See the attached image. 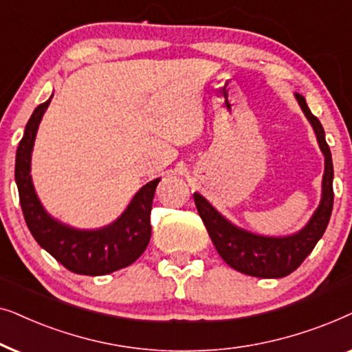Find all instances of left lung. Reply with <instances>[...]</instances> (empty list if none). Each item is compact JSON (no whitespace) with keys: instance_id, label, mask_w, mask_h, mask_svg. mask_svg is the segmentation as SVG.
Masks as SVG:
<instances>
[{"instance_id":"1","label":"left lung","mask_w":352,"mask_h":352,"mask_svg":"<svg viewBox=\"0 0 352 352\" xmlns=\"http://www.w3.org/2000/svg\"><path fill=\"white\" fill-rule=\"evenodd\" d=\"M304 116L311 122L318 146L325 156L322 179V196L316 212L301 230L285 236L257 235L232 223L223 217L204 196L195 193V204L199 217L208 228L215 250L232 269L259 278H282L292 274L311 254L317 241L325 233L333 209V162L320 120L312 114L302 95L294 93Z\"/></svg>"}]
</instances>
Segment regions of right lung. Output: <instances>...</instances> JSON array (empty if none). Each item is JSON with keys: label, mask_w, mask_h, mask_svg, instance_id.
<instances>
[{"label": "right lung", "mask_w": 352, "mask_h": 352, "mask_svg": "<svg viewBox=\"0 0 352 352\" xmlns=\"http://www.w3.org/2000/svg\"><path fill=\"white\" fill-rule=\"evenodd\" d=\"M45 101L27 122L16 153V184L27 227L35 241L65 269L80 275H106L133 264L151 238V206L161 179L143 185L114 222L101 228H75L46 212L32 182V151L50 102Z\"/></svg>", "instance_id": "obj_1"}]
</instances>
